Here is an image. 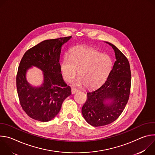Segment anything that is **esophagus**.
I'll return each mask as SVG.
<instances>
[{
    "instance_id": "34e87169",
    "label": "esophagus",
    "mask_w": 155,
    "mask_h": 155,
    "mask_svg": "<svg viewBox=\"0 0 155 155\" xmlns=\"http://www.w3.org/2000/svg\"><path fill=\"white\" fill-rule=\"evenodd\" d=\"M78 91V90L77 89H76V88H74V87H72L71 89V93L73 94H75L76 93H77Z\"/></svg>"
}]
</instances>
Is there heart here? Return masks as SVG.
I'll list each match as a JSON object with an SVG mask.
<instances>
[{"label":"heart","instance_id":"b5f03b06","mask_svg":"<svg viewBox=\"0 0 155 155\" xmlns=\"http://www.w3.org/2000/svg\"><path fill=\"white\" fill-rule=\"evenodd\" d=\"M112 68V61L108 56L83 46L74 48L70 56H65L61 72L65 80L71 81L78 71L79 77L74 82L77 86L85 84L87 88H94L101 84L107 78Z\"/></svg>","mask_w":155,"mask_h":155}]
</instances>
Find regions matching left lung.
Masks as SVG:
<instances>
[{"instance_id":"obj_1","label":"left lung","mask_w":155,"mask_h":155,"mask_svg":"<svg viewBox=\"0 0 155 155\" xmlns=\"http://www.w3.org/2000/svg\"><path fill=\"white\" fill-rule=\"evenodd\" d=\"M105 43L114 49L116 61L107 80L97 89L87 92V99L81 108L86 122L94 127L115 121L123 112L130 94L129 61L114 45Z\"/></svg>"}]
</instances>
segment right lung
I'll return each instance as SVG.
<instances>
[{"mask_svg": "<svg viewBox=\"0 0 155 155\" xmlns=\"http://www.w3.org/2000/svg\"><path fill=\"white\" fill-rule=\"evenodd\" d=\"M72 37L44 40L28 50L19 64L16 76L17 92L20 104L31 118L47 122L59 112L63 101L71 94L61 72L59 62L62 46ZM32 67L43 72V82L38 87L26 79L27 72Z\"/></svg>", "mask_w": 155, "mask_h": 155, "instance_id": "right-lung-1", "label": "right lung"}]
</instances>
